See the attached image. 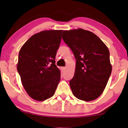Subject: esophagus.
Returning <instances> with one entry per match:
<instances>
[{"mask_svg":"<svg viewBox=\"0 0 128 128\" xmlns=\"http://www.w3.org/2000/svg\"><path fill=\"white\" fill-rule=\"evenodd\" d=\"M66 69V67H62V70H64Z\"/></svg>","mask_w":128,"mask_h":128,"instance_id":"1","label":"esophagus"}]
</instances>
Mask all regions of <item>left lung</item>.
Returning a JSON list of instances; mask_svg holds the SVG:
<instances>
[{"label": "left lung", "mask_w": 128, "mask_h": 128, "mask_svg": "<svg viewBox=\"0 0 128 128\" xmlns=\"http://www.w3.org/2000/svg\"><path fill=\"white\" fill-rule=\"evenodd\" d=\"M62 39L76 59L74 76L69 81L74 95L84 101L95 100L112 73L108 48L96 34L81 28L64 31Z\"/></svg>", "instance_id": "8db88e82"}]
</instances>
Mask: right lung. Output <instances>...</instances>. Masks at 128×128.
Listing matches in <instances>:
<instances>
[{"instance_id": "1", "label": "right lung", "mask_w": 128, "mask_h": 128, "mask_svg": "<svg viewBox=\"0 0 128 128\" xmlns=\"http://www.w3.org/2000/svg\"><path fill=\"white\" fill-rule=\"evenodd\" d=\"M62 30L42 31L31 36L21 48L17 70L24 90L37 101L54 94L60 79L55 58Z\"/></svg>"}]
</instances>
